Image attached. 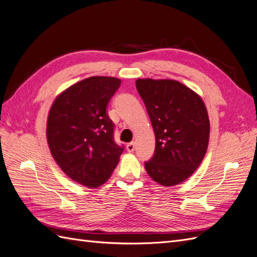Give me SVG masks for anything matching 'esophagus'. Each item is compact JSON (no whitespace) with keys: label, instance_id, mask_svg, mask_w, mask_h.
Here are the masks:
<instances>
[{"label":"esophagus","instance_id":"esophagus-1","mask_svg":"<svg viewBox=\"0 0 257 257\" xmlns=\"http://www.w3.org/2000/svg\"><path fill=\"white\" fill-rule=\"evenodd\" d=\"M126 150H127L128 152H133V151L135 150V144H134V143H130V144H127V146H126Z\"/></svg>","mask_w":257,"mask_h":257}]
</instances>
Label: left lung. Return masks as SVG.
Here are the masks:
<instances>
[{"label": "left lung", "mask_w": 257, "mask_h": 257, "mask_svg": "<svg viewBox=\"0 0 257 257\" xmlns=\"http://www.w3.org/2000/svg\"><path fill=\"white\" fill-rule=\"evenodd\" d=\"M155 134V150L145 168L155 182L173 186L183 182L204 160L210 123L198 94L169 79H137Z\"/></svg>", "instance_id": "8db88e82"}]
</instances>
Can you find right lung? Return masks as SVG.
<instances>
[{"instance_id": "add662e5", "label": "right lung", "mask_w": 257, "mask_h": 257, "mask_svg": "<svg viewBox=\"0 0 257 257\" xmlns=\"http://www.w3.org/2000/svg\"><path fill=\"white\" fill-rule=\"evenodd\" d=\"M120 84L113 77L83 79L62 92L48 114L46 133L54 161L72 180L91 189L109 179L124 150L114 142L107 113Z\"/></svg>"}]
</instances>
